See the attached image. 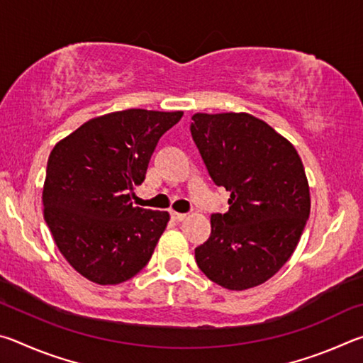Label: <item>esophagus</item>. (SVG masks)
<instances>
[{
	"label": "esophagus",
	"mask_w": 363,
	"mask_h": 363,
	"mask_svg": "<svg viewBox=\"0 0 363 363\" xmlns=\"http://www.w3.org/2000/svg\"><path fill=\"white\" fill-rule=\"evenodd\" d=\"M169 214H171V219H173V220H184V219L187 218V214H186V213H176V211H171Z\"/></svg>",
	"instance_id": "1"
}]
</instances>
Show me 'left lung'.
Wrapping results in <instances>:
<instances>
[{
	"label": "left lung",
	"mask_w": 363,
	"mask_h": 363,
	"mask_svg": "<svg viewBox=\"0 0 363 363\" xmlns=\"http://www.w3.org/2000/svg\"><path fill=\"white\" fill-rule=\"evenodd\" d=\"M194 143L213 182L230 192L195 248L208 279L227 290L264 284L290 259L311 213L303 162L267 123L248 113H195Z\"/></svg>",
	"instance_id": "obj_1"
}]
</instances>
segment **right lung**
<instances>
[{"label": "right lung", "mask_w": 363, "mask_h": 363, "mask_svg": "<svg viewBox=\"0 0 363 363\" xmlns=\"http://www.w3.org/2000/svg\"><path fill=\"white\" fill-rule=\"evenodd\" d=\"M181 118L182 112H113L86 121L52 149L43 189L45 220L83 277L116 285L150 261L169 214L130 200L160 138Z\"/></svg>", "instance_id": "1"}]
</instances>
